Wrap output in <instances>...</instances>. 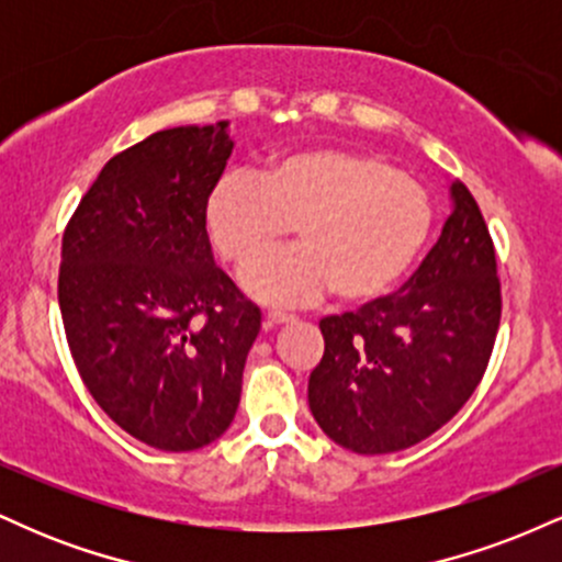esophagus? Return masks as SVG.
Here are the masks:
<instances>
[{"mask_svg":"<svg viewBox=\"0 0 562 562\" xmlns=\"http://www.w3.org/2000/svg\"><path fill=\"white\" fill-rule=\"evenodd\" d=\"M295 317L293 314H282V312H269L267 317H263V325L267 327H277V325H290Z\"/></svg>","mask_w":562,"mask_h":562,"instance_id":"34e87169","label":"esophagus"}]
</instances>
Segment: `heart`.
Segmentation results:
<instances>
[{
	"mask_svg": "<svg viewBox=\"0 0 562 562\" xmlns=\"http://www.w3.org/2000/svg\"><path fill=\"white\" fill-rule=\"evenodd\" d=\"M301 246L240 272L267 306H303L333 288L344 303L375 301L409 272L434 229L428 192L389 160L308 147L272 160L261 177L229 171L205 200V229L224 261L245 263L292 224Z\"/></svg>",
	"mask_w": 562,
	"mask_h": 562,
	"instance_id": "heart-1",
	"label": "heart"
}]
</instances>
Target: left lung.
<instances>
[{
	"instance_id": "8db88e82",
	"label": "left lung",
	"mask_w": 562,
	"mask_h": 562,
	"mask_svg": "<svg viewBox=\"0 0 562 562\" xmlns=\"http://www.w3.org/2000/svg\"><path fill=\"white\" fill-rule=\"evenodd\" d=\"M449 216L398 293L325 317L308 378L314 420L338 447L391 454L420 443L473 396L499 327L496 256L479 203L449 182Z\"/></svg>"
}]
</instances>
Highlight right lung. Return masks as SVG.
<instances>
[{
    "instance_id": "obj_1",
    "label": "right lung",
    "mask_w": 562,
    "mask_h": 562,
    "mask_svg": "<svg viewBox=\"0 0 562 562\" xmlns=\"http://www.w3.org/2000/svg\"><path fill=\"white\" fill-rule=\"evenodd\" d=\"M232 147L229 121L150 134L108 160L63 235L57 299L83 385L160 451L203 449L229 428L261 330L205 232Z\"/></svg>"
}]
</instances>
